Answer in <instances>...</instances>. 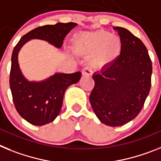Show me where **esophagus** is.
Here are the masks:
<instances>
[{
  "label": "esophagus",
  "mask_w": 161,
  "mask_h": 161,
  "mask_svg": "<svg viewBox=\"0 0 161 161\" xmlns=\"http://www.w3.org/2000/svg\"><path fill=\"white\" fill-rule=\"evenodd\" d=\"M92 74V69L90 67H85L82 70V75L83 76H86V75H91Z\"/></svg>",
  "instance_id": "obj_1"
}]
</instances>
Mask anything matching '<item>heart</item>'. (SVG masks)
Segmentation results:
<instances>
[{
  "label": "heart",
  "mask_w": 161,
  "mask_h": 161,
  "mask_svg": "<svg viewBox=\"0 0 161 161\" xmlns=\"http://www.w3.org/2000/svg\"><path fill=\"white\" fill-rule=\"evenodd\" d=\"M76 46L79 50L94 54L93 61L100 66H109L121 55L122 41L118 36L105 31L88 33L78 40Z\"/></svg>",
  "instance_id": "b5f03b06"
}]
</instances>
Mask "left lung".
Wrapping results in <instances>:
<instances>
[{
  "label": "left lung",
  "mask_w": 161,
  "mask_h": 161,
  "mask_svg": "<svg viewBox=\"0 0 161 161\" xmlns=\"http://www.w3.org/2000/svg\"><path fill=\"white\" fill-rule=\"evenodd\" d=\"M122 41L121 57L93 74L95 86L90 103L98 119L108 126H120L138 116L151 88L152 65L147 47L123 27H114Z\"/></svg>",
  "instance_id": "8db88e82"
}]
</instances>
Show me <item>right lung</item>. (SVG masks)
Masks as SVG:
<instances>
[{
	"instance_id": "right-lung-1",
	"label": "right lung",
	"mask_w": 161,
	"mask_h": 161,
	"mask_svg": "<svg viewBox=\"0 0 161 161\" xmlns=\"http://www.w3.org/2000/svg\"><path fill=\"white\" fill-rule=\"evenodd\" d=\"M77 25L75 22H58L40 26L22 36L14 48L9 76L11 93L19 115L32 125H44L55 120L61 112L65 90L79 82L82 74L79 71L73 74L55 73L40 82L29 81L19 67V51L31 40H44L60 48L67 34Z\"/></svg>"
}]
</instances>
